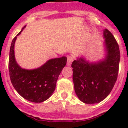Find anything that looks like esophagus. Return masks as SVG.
<instances>
[{"label":"esophagus","mask_w":128,"mask_h":128,"mask_svg":"<svg viewBox=\"0 0 128 128\" xmlns=\"http://www.w3.org/2000/svg\"><path fill=\"white\" fill-rule=\"evenodd\" d=\"M74 60V58L72 57V56H68V62H67V66H70L71 65L72 61Z\"/></svg>","instance_id":"obj_1"}]
</instances>
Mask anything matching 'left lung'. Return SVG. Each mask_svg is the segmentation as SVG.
<instances>
[{
  "label": "left lung",
  "mask_w": 128,
  "mask_h": 128,
  "mask_svg": "<svg viewBox=\"0 0 128 128\" xmlns=\"http://www.w3.org/2000/svg\"><path fill=\"white\" fill-rule=\"evenodd\" d=\"M104 58L90 62L77 57L72 62L74 90L80 101L87 104L100 103L107 97L114 86L120 60L119 46L109 30H104Z\"/></svg>",
  "instance_id": "8db88e82"
}]
</instances>
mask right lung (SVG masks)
Listing matches in <instances>:
<instances>
[{
    "label": "right lung",
    "instance_id": "1",
    "mask_svg": "<svg viewBox=\"0 0 128 128\" xmlns=\"http://www.w3.org/2000/svg\"><path fill=\"white\" fill-rule=\"evenodd\" d=\"M14 38L9 54L8 70L10 80L16 91L23 98L34 103H41L48 100L56 88L59 76L67 62V58L51 59L36 69L22 68L15 57V43L17 36Z\"/></svg>",
    "mask_w": 128,
    "mask_h": 128
}]
</instances>
